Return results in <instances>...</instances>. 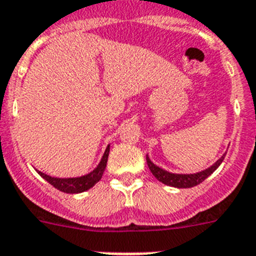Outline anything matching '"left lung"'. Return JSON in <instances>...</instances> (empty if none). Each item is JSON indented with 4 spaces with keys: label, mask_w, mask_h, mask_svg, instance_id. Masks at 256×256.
I'll return each mask as SVG.
<instances>
[{
    "label": "left lung",
    "mask_w": 256,
    "mask_h": 256,
    "mask_svg": "<svg viewBox=\"0 0 256 256\" xmlns=\"http://www.w3.org/2000/svg\"><path fill=\"white\" fill-rule=\"evenodd\" d=\"M226 156V154H224ZM224 156H222L220 158L215 162L214 165L210 166L206 170L201 171V172H197V174H171L168 171L162 170L158 166H156L146 156V164H148V168H150V172L156 176L157 180H160L161 183L166 184V186H175V188H190V186H198L200 183L205 180L206 178L210 176L215 170H216L220 164L223 162Z\"/></svg>",
    "instance_id": "obj_1"
}]
</instances>
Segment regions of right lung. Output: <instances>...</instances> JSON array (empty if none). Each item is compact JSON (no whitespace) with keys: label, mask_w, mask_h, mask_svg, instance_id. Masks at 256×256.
<instances>
[{"label":"right lung","mask_w":256,"mask_h":256,"mask_svg":"<svg viewBox=\"0 0 256 256\" xmlns=\"http://www.w3.org/2000/svg\"><path fill=\"white\" fill-rule=\"evenodd\" d=\"M108 154H110V146H106V152H104L103 158H102L100 164L98 165L92 172L85 175L81 178H70V179H60V178H52L50 175H46L41 171H38V174L41 175L45 180H48L51 186L56 188V190H62L64 193H81L85 190H90L91 186H94L98 182L102 179L104 170H106V161H108Z\"/></svg>","instance_id":"right-lung-1"}]
</instances>
